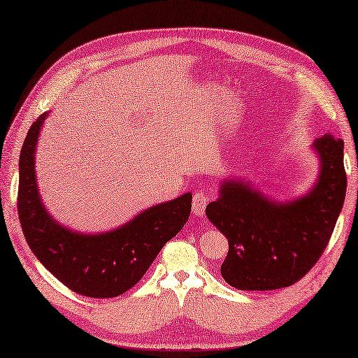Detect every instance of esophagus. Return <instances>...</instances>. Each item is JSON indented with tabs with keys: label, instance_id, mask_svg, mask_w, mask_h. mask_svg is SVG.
Masks as SVG:
<instances>
[{
	"label": "esophagus",
	"instance_id": "obj_1",
	"mask_svg": "<svg viewBox=\"0 0 358 358\" xmlns=\"http://www.w3.org/2000/svg\"><path fill=\"white\" fill-rule=\"evenodd\" d=\"M208 201H209V195L203 189L193 193V203H192L193 213L196 215H203L204 210H206Z\"/></svg>",
	"mask_w": 358,
	"mask_h": 358
}]
</instances>
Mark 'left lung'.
<instances>
[{
	"label": "left lung",
	"instance_id": "1",
	"mask_svg": "<svg viewBox=\"0 0 358 358\" xmlns=\"http://www.w3.org/2000/svg\"><path fill=\"white\" fill-rule=\"evenodd\" d=\"M319 182L306 196L274 204L238 180L222 184L206 215L228 239L222 278L239 290H276L306 276L327 249L341 213L348 176L344 143L325 133L314 143Z\"/></svg>",
	"mask_w": 358,
	"mask_h": 358
}]
</instances>
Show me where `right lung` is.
I'll use <instances>...</instances> for the list:
<instances>
[{"mask_svg":"<svg viewBox=\"0 0 358 358\" xmlns=\"http://www.w3.org/2000/svg\"><path fill=\"white\" fill-rule=\"evenodd\" d=\"M41 114L25 138L19 163L17 209L23 234L38 260L68 289L90 298H114L148 271L158 252L189 219L192 195L157 204L127 225L101 234H79L58 225L39 200L34 174V149Z\"/></svg>","mask_w":358,"mask_h":358,"instance_id":"add662e5","label":"right lung"}]
</instances>
